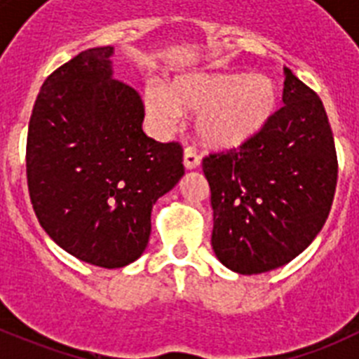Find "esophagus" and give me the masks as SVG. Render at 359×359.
<instances>
[{
  "label": "esophagus",
  "mask_w": 359,
  "mask_h": 359,
  "mask_svg": "<svg viewBox=\"0 0 359 359\" xmlns=\"http://www.w3.org/2000/svg\"><path fill=\"white\" fill-rule=\"evenodd\" d=\"M199 163H201V156L192 147H187L183 152V165H185L187 170L198 169Z\"/></svg>",
  "instance_id": "obj_1"
}]
</instances>
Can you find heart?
<instances>
[{
  "mask_svg": "<svg viewBox=\"0 0 359 359\" xmlns=\"http://www.w3.org/2000/svg\"><path fill=\"white\" fill-rule=\"evenodd\" d=\"M277 86L262 73H185L167 88L144 90L147 118L169 131L182 113H196V133L212 149H236L255 138L275 115Z\"/></svg>",
  "mask_w": 359,
  "mask_h": 359,
  "instance_id": "heart-1",
  "label": "heart"
}]
</instances>
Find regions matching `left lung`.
<instances>
[{
  "label": "left lung",
  "mask_w": 359,
  "mask_h": 359,
  "mask_svg": "<svg viewBox=\"0 0 359 359\" xmlns=\"http://www.w3.org/2000/svg\"><path fill=\"white\" fill-rule=\"evenodd\" d=\"M284 106L255 138L203 160L214 210L212 248L241 275L271 271L309 246L331 212L334 138L315 91L284 68Z\"/></svg>",
  "instance_id": "obj_1"
}]
</instances>
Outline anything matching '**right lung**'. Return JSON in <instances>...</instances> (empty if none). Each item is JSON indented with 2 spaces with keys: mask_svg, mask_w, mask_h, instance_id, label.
I'll return each mask as SVG.
<instances>
[{
  "mask_svg": "<svg viewBox=\"0 0 359 359\" xmlns=\"http://www.w3.org/2000/svg\"><path fill=\"white\" fill-rule=\"evenodd\" d=\"M113 53L86 50L44 81L27 140L41 226L69 255L107 269L145 252L154 203L185 174L182 145L142 129V98L113 77Z\"/></svg>",
  "mask_w": 359,
  "mask_h": 359,
  "instance_id": "add662e5",
  "label": "right lung"
}]
</instances>
